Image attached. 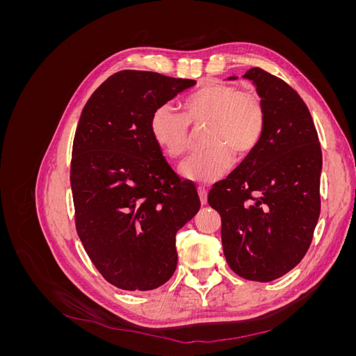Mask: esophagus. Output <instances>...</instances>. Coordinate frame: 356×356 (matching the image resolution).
Masks as SVG:
<instances>
[{"instance_id": "34e87169", "label": "esophagus", "mask_w": 356, "mask_h": 356, "mask_svg": "<svg viewBox=\"0 0 356 356\" xmlns=\"http://www.w3.org/2000/svg\"><path fill=\"white\" fill-rule=\"evenodd\" d=\"M197 193H199V197H200V203L207 204L208 203V190L204 187H199Z\"/></svg>"}]
</instances>
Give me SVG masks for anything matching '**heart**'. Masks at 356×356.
Listing matches in <instances>:
<instances>
[{
	"instance_id": "b5f03b06",
	"label": "heart",
	"mask_w": 356,
	"mask_h": 356,
	"mask_svg": "<svg viewBox=\"0 0 356 356\" xmlns=\"http://www.w3.org/2000/svg\"><path fill=\"white\" fill-rule=\"evenodd\" d=\"M190 124H209L207 152L182 161L181 175L208 184L221 179L236 157L250 156L260 145L266 129V110L255 92L239 86L211 83L184 101V113L163 104L149 117V134L156 145L169 157H179L190 147Z\"/></svg>"
}]
</instances>
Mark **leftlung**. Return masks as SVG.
Wrapping results in <instances>:
<instances>
[{"instance_id":"left-lung-1","label":"left lung","mask_w":356,"mask_h":356,"mask_svg":"<svg viewBox=\"0 0 356 356\" xmlns=\"http://www.w3.org/2000/svg\"><path fill=\"white\" fill-rule=\"evenodd\" d=\"M266 110L260 145L208 195L221 215V241L232 270L270 282L294 268L314 239L321 212L322 152L300 95L261 68L245 74Z\"/></svg>"}]
</instances>
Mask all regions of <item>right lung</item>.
Segmentation results:
<instances>
[{
  "mask_svg": "<svg viewBox=\"0 0 356 356\" xmlns=\"http://www.w3.org/2000/svg\"><path fill=\"white\" fill-rule=\"evenodd\" d=\"M149 71L113 74L84 105L75 131V229L106 282L149 291L177 268V232L200 208L196 186L168 165L149 134L157 106L195 86Z\"/></svg>",
  "mask_w": 356,
  "mask_h": 356,
  "instance_id": "add662e5",
  "label": "right lung"
}]
</instances>
